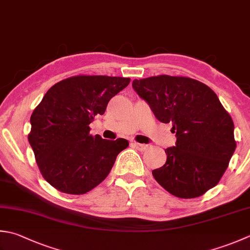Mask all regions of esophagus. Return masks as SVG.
<instances>
[{
	"instance_id": "1",
	"label": "esophagus",
	"mask_w": 250,
	"mask_h": 250,
	"mask_svg": "<svg viewBox=\"0 0 250 250\" xmlns=\"http://www.w3.org/2000/svg\"><path fill=\"white\" fill-rule=\"evenodd\" d=\"M134 146L136 148H138L139 150H141V151H144L145 149H147L148 148V145H146V144H140V143H134Z\"/></svg>"
}]
</instances>
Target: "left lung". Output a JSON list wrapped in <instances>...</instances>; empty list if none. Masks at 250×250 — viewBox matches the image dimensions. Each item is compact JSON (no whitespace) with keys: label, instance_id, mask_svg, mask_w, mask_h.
<instances>
[{"label":"left lung","instance_id":"8db88e82","mask_svg":"<svg viewBox=\"0 0 250 250\" xmlns=\"http://www.w3.org/2000/svg\"><path fill=\"white\" fill-rule=\"evenodd\" d=\"M132 86L177 136L175 146L165 149L166 164L153 170L155 180L180 198L216 187L236 148L233 120L216 93L197 80L166 75L135 79Z\"/></svg>","mask_w":250,"mask_h":250}]
</instances>
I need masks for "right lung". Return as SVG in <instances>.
Returning a JSON list of instances; mask_svg holds the SVG:
<instances>
[{
  "mask_svg": "<svg viewBox=\"0 0 250 250\" xmlns=\"http://www.w3.org/2000/svg\"><path fill=\"white\" fill-rule=\"evenodd\" d=\"M129 83L130 78L75 76L57 82L43 96L31 115L28 140L42 177L53 188L81 195L109 174L129 142L93 136L89 125Z\"/></svg>",
  "mask_w": 250,
  "mask_h": 250,
  "instance_id": "right-lung-1",
  "label": "right lung"
}]
</instances>
